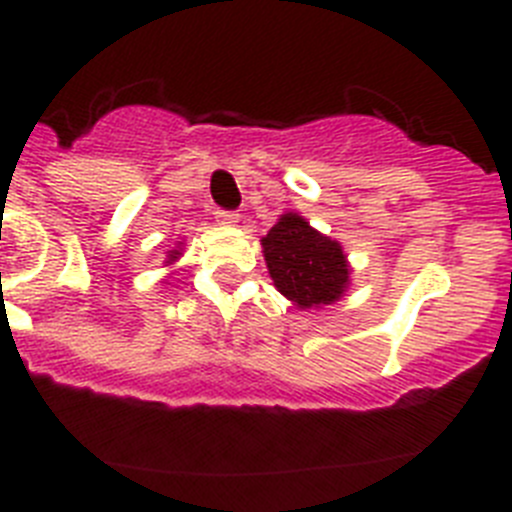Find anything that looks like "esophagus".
<instances>
[{
	"mask_svg": "<svg viewBox=\"0 0 512 512\" xmlns=\"http://www.w3.org/2000/svg\"><path fill=\"white\" fill-rule=\"evenodd\" d=\"M215 220L220 225H235V223H238V215H235V212H230V210H217Z\"/></svg>",
	"mask_w": 512,
	"mask_h": 512,
	"instance_id": "1",
	"label": "esophagus"
}]
</instances>
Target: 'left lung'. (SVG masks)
I'll use <instances>...</instances> for the list:
<instances>
[{
  "mask_svg": "<svg viewBox=\"0 0 512 512\" xmlns=\"http://www.w3.org/2000/svg\"><path fill=\"white\" fill-rule=\"evenodd\" d=\"M274 287L300 310L333 305L351 284L341 243L318 233L297 212H287L261 238Z\"/></svg>",
  "mask_w": 512,
  "mask_h": 512,
  "instance_id": "1",
  "label": "left lung"
}]
</instances>
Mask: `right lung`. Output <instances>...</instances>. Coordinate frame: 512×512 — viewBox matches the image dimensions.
Here are the masks:
<instances>
[{
    "instance_id": "1",
    "label": "right lung",
    "mask_w": 512,
    "mask_h": 512,
    "mask_svg": "<svg viewBox=\"0 0 512 512\" xmlns=\"http://www.w3.org/2000/svg\"><path fill=\"white\" fill-rule=\"evenodd\" d=\"M176 259H179V251H169V261H166V264H171V261Z\"/></svg>"
}]
</instances>
